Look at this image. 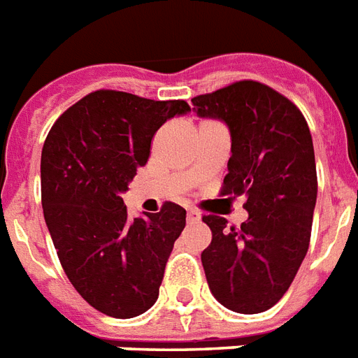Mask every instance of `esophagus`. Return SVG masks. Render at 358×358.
I'll return each instance as SVG.
<instances>
[{"label":"esophagus","instance_id":"1","mask_svg":"<svg viewBox=\"0 0 358 358\" xmlns=\"http://www.w3.org/2000/svg\"><path fill=\"white\" fill-rule=\"evenodd\" d=\"M199 219H201L199 212H195V210H187V221H189V223H196Z\"/></svg>","mask_w":358,"mask_h":358}]
</instances>
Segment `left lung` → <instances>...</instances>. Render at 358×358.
I'll return each instance as SVG.
<instances>
[{
  "label": "left lung",
  "mask_w": 358,
  "mask_h": 358,
  "mask_svg": "<svg viewBox=\"0 0 358 358\" xmlns=\"http://www.w3.org/2000/svg\"><path fill=\"white\" fill-rule=\"evenodd\" d=\"M191 102L196 115L229 124L232 156L221 195H243L249 212L239 229L202 215L212 230L201 255L206 280L229 310L258 314L288 292L310 245L317 196L310 129L292 100L260 81H234Z\"/></svg>",
  "instance_id": "left-lung-1"
}]
</instances>
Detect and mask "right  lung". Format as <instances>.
<instances>
[{"instance_id":"add662e5","label":"right lung","mask_w":358,"mask_h":358,"mask_svg":"<svg viewBox=\"0 0 358 358\" xmlns=\"http://www.w3.org/2000/svg\"><path fill=\"white\" fill-rule=\"evenodd\" d=\"M189 109L184 100L100 89L66 109L44 141L48 230L76 292L106 316H139L159 295L185 210L163 202L157 213L131 219L120 193L148 162L157 129Z\"/></svg>"}]
</instances>
